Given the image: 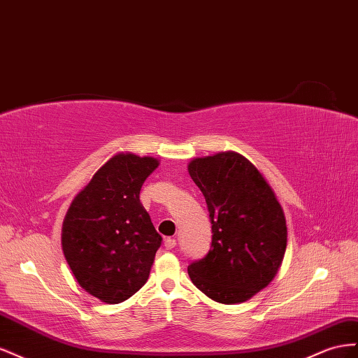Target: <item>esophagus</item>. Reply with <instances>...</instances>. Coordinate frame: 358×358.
<instances>
[{
    "label": "esophagus",
    "mask_w": 358,
    "mask_h": 358,
    "mask_svg": "<svg viewBox=\"0 0 358 358\" xmlns=\"http://www.w3.org/2000/svg\"><path fill=\"white\" fill-rule=\"evenodd\" d=\"M176 244H177V241H176V238H165V248H166V250H171V249H173L176 248Z\"/></svg>",
    "instance_id": "34e87169"
}]
</instances>
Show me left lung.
Returning <instances> with one entry per match:
<instances>
[{
    "label": "left lung",
    "mask_w": 358,
    "mask_h": 358,
    "mask_svg": "<svg viewBox=\"0 0 358 358\" xmlns=\"http://www.w3.org/2000/svg\"><path fill=\"white\" fill-rule=\"evenodd\" d=\"M189 173L206 198L213 232L208 253L187 267L190 279L214 301H246L274 279L287 250L280 203L238 152L193 159Z\"/></svg>",
    "instance_id": "1"
}]
</instances>
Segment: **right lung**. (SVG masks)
Segmentation results:
<instances>
[{
  "mask_svg": "<svg viewBox=\"0 0 358 358\" xmlns=\"http://www.w3.org/2000/svg\"><path fill=\"white\" fill-rule=\"evenodd\" d=\"M159 166L155 157L121 152L80 190L66 214L61 244L75 279L88 294L117 304L147 282L162 237L139 201Z\"/></svg>",
  "mask_w": 358,
  "mask_h": 358,
  "instance_id": "1",
  "label": "right lung"
}]
</instances>
